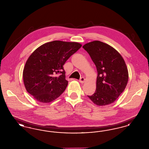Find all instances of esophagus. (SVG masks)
I'll return each instance as SVG.
<instances>
[{
	"instance_id": "obj_1",
	"label": "esophagus",
	"mask_w": 149,
	"mask_h": 149,
	"mask_svg": "<svg viewBox=\"0 0 149 149\" xmlns=\"http://www.w3.org/2000/svg\"><path fill=\"white\" fill-rule=\"evenodd\" d=\"M85 78L82 77V78H80V79L79 80V81L81 83H84V81H85Z\"/></svg>"
}]
</instances>
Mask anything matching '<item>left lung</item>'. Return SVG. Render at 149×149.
Instances as JSON below:
<instances>
[{"label":"left lung","mask_w":149,"mask_h":149,"mask_svg":"<svg viewBox=\"0 0 149 149\" xmlns=\"http://www.w3.org/2000/svg\"><path fill=\"white\" fill-rule=\"evenodd\" d=\"M83 48L90 55L98 72L96 90L88 97L99 106L113 103L127 84L128 72L124 59L113 47L99 41L87 43Z\"/></svg>","instance_id":"left-lung-1"}]
</instances>
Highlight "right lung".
<instances>
[{
	"mask_svg": "<svg viewBox=\"0 0 149 149\" xmlns=\"http://www.w3.org/2000/svg\"><path fill=\"white\" fill-rule=\"evenodd\" d=\"M81 47L78 42L54 41L33 52L25 64L23 79L27 91L34 99L47 103L64 92L68 81L63 65Z\"/></svg>",
	"mask_w": 149,
	"mask_h": 149,
	"instance_id": "obj_1",
	"label": "right lung"
}]
</instances>
